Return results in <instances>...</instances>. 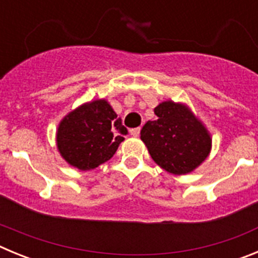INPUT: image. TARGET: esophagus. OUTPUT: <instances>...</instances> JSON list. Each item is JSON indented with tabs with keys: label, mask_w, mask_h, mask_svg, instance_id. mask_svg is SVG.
<instances>
[{
	"label": "esophagus",
	"mask_w": 258,
	"mask_h": 258,
	"mask_svg": "<svg viewBox=\"0 0 258 258\" xmlns=\"http://www.w3.org/2000/svg\"><path fill=\"white\" fill-rule=\"evenodd\" d=\"M140 132H141V127H134V129H131V136L138 137L140 136Z\"/></svg>",
	"instance_id": "1"
}]
</instances>
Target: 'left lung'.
Wrapping results in <instances>:
<instances>
[{
  "instance_id": "obj_1",
  "label": "left lung",
  "mask_w": 258,
  "mask_h": 258,
  "mask_svg": "<svg viewBox=\"0 0 258 258\" xmlns=\"http://www.w3.org/2000/svg\"><path fill=\"white\" fill-rule=\"evenodd\" d=\"M156 118L147 121L141 140L152 160L170 174L183 175L199 168L212 151V134L191 107L172 99L155 107Z\"/></svg>"
}]
</instances>
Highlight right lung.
Instances as JSON below:
<instances>
[{
  "label": "right lung",
  "instance_id": "obj_1",
  "mask_svg": "<svg viewBox=\"0 0 258 258\" xmlns=\"http://www.w3.org/2000/svg\"><path fill=\"white\" fill-rule=\"evenodd\" d=\"M126 134L109 102L94 99L71 109L59 121L56 150L71 166L92 170L115 155Z\"/></svg>",
  "mask_w": 258,
  "mask_h": 258
}]
</instances>
